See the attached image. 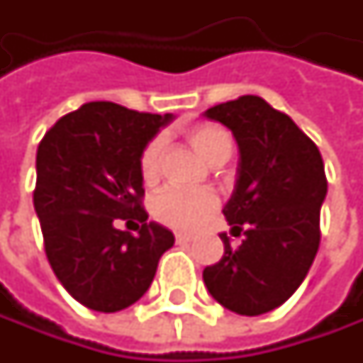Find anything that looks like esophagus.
Returning a JSON list of instances; mask_svg holds the SVG:
<instances>
[{
	"mask_svg": "<svg viewBox=\"0 0 363 363\" xmlns=\"http://www.w3.org/2000/svg\"><path fill=\"white\" fill-rule=\"evenodd\" d=\"M175 240H177V244H188L194 240V236H191V234H186V232H177V234H175Z\"/></svg>",
	"mask_w": 363,
	"mask_h": 363,
	"instance_id": "esophagus-1",
	"label": "esophagus"
}]
</instances>
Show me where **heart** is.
Segmentation results:
<instances>
[{
	"label": "heart",
	"mask_w": 363,
	"mask_h": 363,
	"mask_svg": "<svg viewBox=\"0 0 363 363\" xmlns=\"http://www.w3.org/2000/svg\"><path fill=\"white\" fill-rule=\"evenodd\" d=\"M188 141L191 147L210 163H224L232 155L234 139L224 127L214 123H200L188 129ZM161 161V139L153 137L147 141L139 155V174L143 184L151 186L160 177ZM218 208V196L210 189L200 191H186V189H163L153 200V216L161 224L177 228V230H191L200 226L206 218Z\"/></svg>",
	"instance_id": "obj_1"
}]
</instances>
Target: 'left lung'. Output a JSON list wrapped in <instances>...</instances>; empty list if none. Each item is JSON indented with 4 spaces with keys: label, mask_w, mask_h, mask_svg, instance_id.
<instances>
[{
    "label": "left lung",
    "mask_w": 363,
    "mask_h": 363,
    "mask_svg": "<svg viewBox=\"0 0 363 363\" xmlns=\"http://www.w3.org/2000/svg\"><path fill=\"white\" fill-rule=\"evenodd\" d=\"M206 117L226 125L240 149L236 188L222 212L244 240L232 248L220 234L224 255L203 269V283L234 313H269L299 289L317 255L323 160L295 121L255 94L212 106Z\"/></svg>",
    "instance_id": "left-lung-1"
}]
</instances>
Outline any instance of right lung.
<instances>
[{
    "mask_svg": "<svg viewBox=\"0 0 363 363\" xmlns=\"http://www.w3.org/2000/svg\"><path fill=\"white\" fill-rule=\"evenodd\" d=\"M172 115L108 101L56 121L38 145L34 208L44 250L62 286L84 307L115 313L139 301L174 234L147 222L141 149ZM135 224L137 235L118 224Z\"/></svg>",
    "mask_w": 363,
    "mask_h": 363,
    "instance_id": "right-lung-1",
    "label": "right lung"
}]
</instances>
